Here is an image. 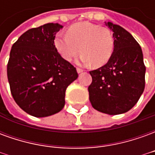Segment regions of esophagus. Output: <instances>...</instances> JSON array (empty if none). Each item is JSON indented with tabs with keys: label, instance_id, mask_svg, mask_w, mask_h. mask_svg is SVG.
<instances>
[{
	"label": "esophagus",
	"instance_id": "esophagus-1",
	"mask_svg": "<svg viewBox=\"0 0 155 155\" xmlns=\"http://www.w3.org/2000/svg\"><path fill=\"white\" fill-rule=\"evenodd\" d=\"M76 71H77V72L80 74V73H81V72H83V70L82 69H80V68H77L76 69Z\"/></svg>",
	"mask_w": 155,
	"mask_h": 155
}]
</instances>
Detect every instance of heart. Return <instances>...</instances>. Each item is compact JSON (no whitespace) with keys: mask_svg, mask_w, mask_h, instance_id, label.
<instances>
[{"mask_svg":"<svg viewBox=\"0 0 155 155\" xmlns=\"http://www.w3.org/2000/svg\"><path fill=\"white\" fill-rule=\"evenodd\" d=\"M54 44L64 61H71L81 51L80 61L94 67L106 64L114 51V38L110 31L89 22L71 25L66 35H56Z\"/></svg>","mask_w":155,"mask_h":155,"instance_id":"obj_1","label":"heart"}]
</instances>
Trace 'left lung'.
Segmentation results:
<instances>
[{
	"instance_id": "1",
	"label": "left lung",
	"mask_w": 155,
	"mask_h": 155,
	"mask_svg": "<svg viewBox=\"0 0 155 155\" xmlns=\"http://www.w3.org/2000/svg\"><path fill=\"white\" fill-rule=\"evenodd\" d=\"M105 25L113 31L114 51L106 64L90 71L92 83L88 91L94 109L115 115L138 102L144 90L146 68L141 47L130 32L112 22Z\"/></svg>"
}]
</instances>
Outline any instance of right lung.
Listing matches in <instances>:
<instances>
[{
  "label": "right lung",
  "mask_w": 155,
  "mask_h": 155,
  "mask_svg": "<svg viewBox=\"0 0 155 155\" xmlns=\"http://www.w3.org/2000/svg\"><path fill=\"white\" fill-rule=\"evenodd\" d=\"M62 28L48 23L30 29L12 45L7 64L11 92L20 108L32 116L60 112L66 88L78 77L76 69L54 46L55 35Z\"/></svg>",
  "instance_id": "right-lung-1"
}]
</instances>
